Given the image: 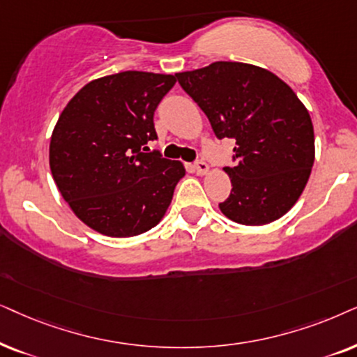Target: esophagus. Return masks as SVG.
<instances>
[{"label":"esophagus","mask_w":357,"mask_h":357,"mask_svg":"<svg viewBox=\"0 0 357 357\" xmlns=\"http://www.w3.org/2000/svg\"><path fill=\"white\" fill-rule=\"evenodd\" d=\"M194 168H196V173L197 174L202 176V174H206L207 171H208V165L204 160H197L196 163H194Z\"/></svg>","instance_id":"34e87169"}]
</instances>
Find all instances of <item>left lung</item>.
I'll use <instances>...</instances> for the list:
<instances>
[{
    "label": "left lung",
    "mask_w": 357,
    "mask_h": 357,
    "mask_svg": "<svg viewBox=\"0 0 357 357\" xmlns=\"http://www.w3.org/2000/svg\"><path fill=\"white\" fill-rule=\"evenodd\" d=\"M217 139H234L231 192L218 204L241 225H266L291 211L315 160L310 114L281 78L259 66L215 61L176 73Z\"/></svg>",
    "instance_id": "obj_1"
}]
</instances>
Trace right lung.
<instances>
[{"label":"right lung","mask_w":357,"mask_h":357,"mask_svg":"<svg viewBox=\"0 0 357 357\" xmlns=\"http://www.w3.org/2000/svg\"><path fill=\"white\" fill-rule=\"evenodd\" d=\"M174 75L122 71L83 86L60 114L50 140V169L79 220L107 236L149 231L169 207L186 169L149 151L155 109Z\"/></svg>","instance_id":"1"}]
</instances>
